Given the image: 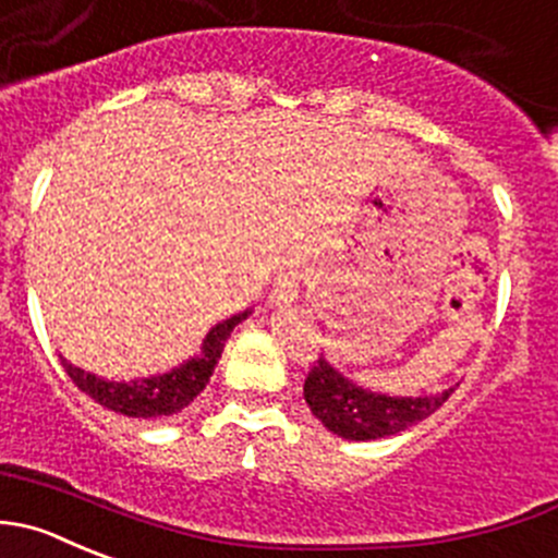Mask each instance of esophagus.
Wrapping results in <instances>:
<instances>
[{"label": "esophagus", "mask_w": 558, "mask_h": 558, "mask_svg": "<svg viewBox=\"0 0 558 558\" xmlns=\"http://www.w3.org/2000/svg\"><path fill=\"white\" fill-rule=\"evenodd\" d=\"M302 278H305V267H302L300 258H291V262H286L283 267H280L278 278H275L272 294H269L272 305H278V307L294 305V302L300 300Z\"/></svg>", "instance_id": "obj_1"}]
</instances>
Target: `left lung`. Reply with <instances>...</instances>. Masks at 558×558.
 Masks as SVG:
<instances>
[{
	"instance_id": "8db88e82",
	"label": "left lung",
	"mask_w": 558,
	"mask_h": 558,
	"mask_svg": "<svg viewBox=\"0 0 558 558\" xmlns=\"http://www.w3.org/2000/svg\"><path fill=\"white\" fill-rule=\"evenodd\" d=\"M456 387L436 395H387L360 387L338 371L329 360L318 356L305 378V403L313 416L329 430L349 441H371L400 434L434 414Z\"/></svg>"
}]
</instances>
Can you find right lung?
Wrapping results in <instances>:
<instances>
[{
	"label": "right lung",
	"mask_w": 558,
	"mask_h": 558,
	"mask_svg": "<svg viewBox=\"0 0 558 558\" xmlns=\"http://www.w3.org/2000/svg\"><path fill=\"white\" fill-rule=\"evenodd\" d=\"M247 316H251V311H242L236 316L226 318V322L215 324L207 338H204L198 354H193L182 365L171 367L169 373H158V376L133 378V381H108V378L95 376L84 367H75L64 356L62 365L68 376L73 378L75 387L89 395L102 409L117 411L122 416H133V420H160V416L180 414L207 387L209 376H213L215 365L223 354L226 340L234 332L236 324L245 322Z\"/></svg>",
	"instance_id": "1"
}]
</instances>
